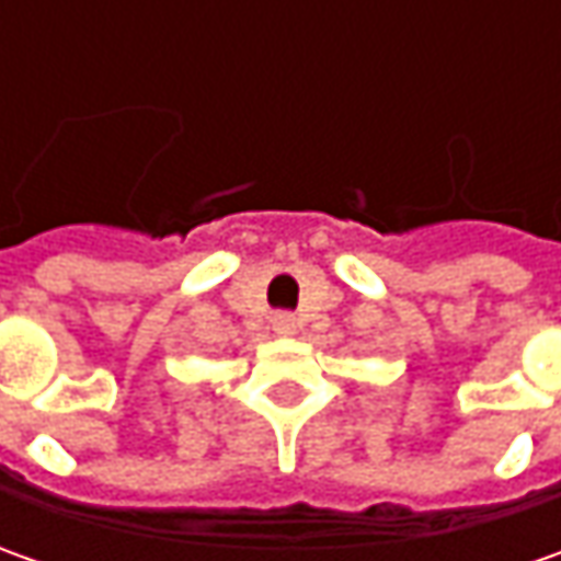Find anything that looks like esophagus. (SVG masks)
<instances>
[{"label": "esophagus", "instance_id": "34e87169", "mask_svg": "<svg viewBox=\"0 0 561 561\" xmlns=\"http://www.w3.org/2000/svg\"><path fill=\"white\" fill-rule=\"evenodd\" d=\"M271 328L277 334H293L296 331V314L293 312H274L271 314Z\"/></svg>", "mask_w": 561, "mask_h": 561}]
</instances>
